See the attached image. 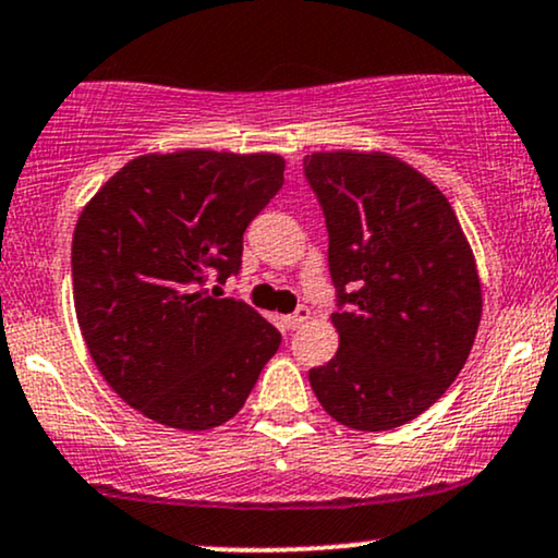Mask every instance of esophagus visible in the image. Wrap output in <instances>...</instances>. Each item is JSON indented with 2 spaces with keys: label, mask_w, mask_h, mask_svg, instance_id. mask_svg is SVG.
I'll use <instances>...</instances> for the list:
<instances>
[{
  "label": "esophagus",
  "mask_w": 558,
  "mask_h": 558,
  "mask_svg": "<svg viewBox=\"0 0 558 558\" xmlns=\"http://www.w3.org/2000/svg\"><path fill=\"white\" fill-rule=\"evenodd\" d=\"M310 315H312V312L306 310V306H299V310L293 312V315H288V317L283 319L286 328H288V330H299V328H304V325L310 323Z\"/></svg>",
  "instance_id": "esophagus-1"
}]
</instances>
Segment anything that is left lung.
Instances as JSON below:
<instances>
[{"label":"left lung","instance_id":"left-lung-1","mask_svg":"<svg viewBox=\"0 0 558 558\" xmlns=\"http://www.w3.org/2000/svg\"><path fill=\"white\" fill-rule=\"evenodd\" d=\"M304 170L328 222L332 286L349 304L330 315L338 351L310 369V386L351 430H393L466 364L483 317L475 252L444 191L388 151H312Z\"/></svg>","mask_w":558,"mask_h":558}]
</instances>
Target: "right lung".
Segmentation results:
<instances>
[{
	"label": "right lung",
	"instance_id": "obj_1",
	"mask_svg": "<svg viewBox=\"0 0 558 558\" xmlns=\"http://www.w3.org/2000/svg\"><path fill=\"white\" fill-rule=\"evenodd\" d=\"M272 151H151L88 198L73 233V301L88 354L144 417L213 430L278 351L254 306L209 296L239 270L243 230L283 185Z\"/></svg>",
	"mask_w": 558,
	"mask_h": 558
}]
</instances>
